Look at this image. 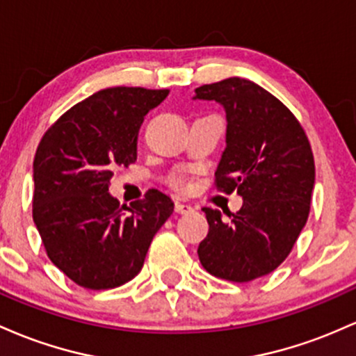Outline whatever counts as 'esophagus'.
<instances>
[{"instance_id": "esophagus-1", "label": "esophagus", "mask_w": 356, "mask_h": 356, "mask_svg": "<svg viewBox=\"0 0 356 356\" xmlns=\"http://www.w3.org/2000/svg\"><path fill=\"white\" fill-rule=\"evenodd\" d=\"M190 210L191 207L186 205V203H179V202L175 203V211H177V213H188Z\"/></svg>"}]
</instances>
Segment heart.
I'll return each instance as SVG.
<instances>
[{"label":"heart","instance_id":"b5f03b06","mask_svg":"<svg viewBox=\"0 0 356 356\" xmlns=\"http://www.w3.org/2000/svg\"><path fill=\"white\" fill-rule=\"evenodd\" d=\"M171 183H173L175 186H185V179H183V177H179V175H177V177H173V179H171Z\"/></svg>","mask_w":356,"mask_h":356}]
</instances>
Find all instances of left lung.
Instances as JSON below:
<instances>
[{"label": "left lung", "instance_id": "obj_1", "mask_svg": "<svg viewBox=\"0 0 356 356\" xmlns=\"http://www.w3.org/2000/svg\"><path fill=\"white\" fill-rule=\"evenodd\" d=\"M225 109V149L215 171L218 190L243 198L237 213L205 207L209 234L198 257L207 273L249 282L284 262L309 215L314 158L294 114L257 83L241 77L207 83L195 97Z\"/></svg>", "mask_w": 356, "mask_h": 356}]
</instances>
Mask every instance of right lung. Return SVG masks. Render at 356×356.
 <instances>
[{
    "label": "right lung",
    "instance_id": "1",
    "mask_svg": "<svg viewBox=\"0 0 356 356\" xmlns=\"http://www.w3.org/2000/svg\"><path fill=\"white\" fill-rule=\"evenodd\" d=\"M168 94L143 87L95 92L67 111L37 147L33 222L50 261L86 289H113L138 275L173 213L175 203L158 190L133 207L109 193L114 168L138 158L145 115Z\"/></svg>",
    "mask_w": 356,
    "mask_h": 356
}]
</instances>
